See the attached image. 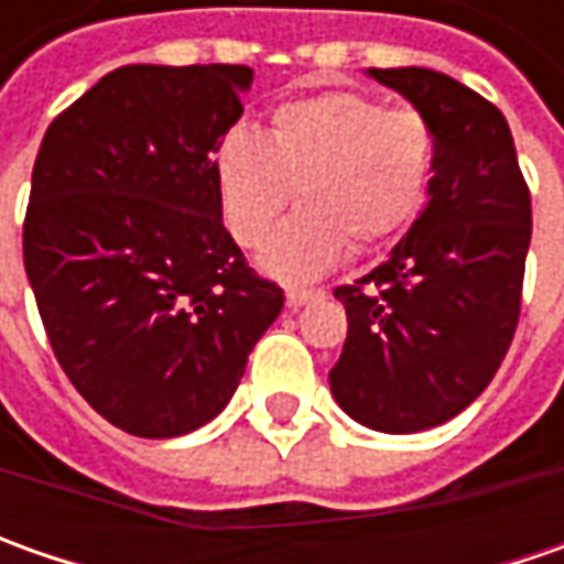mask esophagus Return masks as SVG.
<instances>
[{"instance_id":"obj_1","label":"esophagus","mask_w":564,"mask_h":564,"mask_svg":"<svg viewBox=\"0 0 564 564\" xmlns=\"http://www.w3.org/2000/svg\"><path fill=\"white\" fill-rule=\"evenodd\" d=\"M323 292H307V289H289L285 292V301H289V307L297 311V307H304V304H311L314 297H319Z\"/></svg>"}]
</instances>
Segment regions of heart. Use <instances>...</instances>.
Here are the masks:
<instances>
[{"label": "heart", "mask_w": 564, "mask_h": 564, "mask_svg": "<svg viewBox=\"0 0 564 564\" xmlns=\"http://www.w3.org/2000/svg\"><path fill=\"white\" fill-rule=\"evenodd\" d=\"M436 163L430 119L411 106H382L358 90H326L282 102L270 134L245 124L213 150V182L231 238L260 248L292 204L301 209L272 235L260 270L311 282L348 250L399 235L421 213Z\"/></svg>", "instance_id": "heart-1"}]
</instances>
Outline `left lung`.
Masks as SVG:
<instances>
[{"label":"left lung","instance_id":"1","mask_svg":"<svg viewBox=\"0 0 564 564\" xmlns=\"http://www.w3.org/2000/svg\"><path fill=\"white\" fill-rule=\"evenodd\" d=\"M423 112L436 134L426 206L377 270L336 289L348 314L329 370L338 408L379 433L452 421L496 377L509 351L531 194L506 116L433 68H367Z\"/></svg>","mask_w":564,"mask_h":564}]
</instances>
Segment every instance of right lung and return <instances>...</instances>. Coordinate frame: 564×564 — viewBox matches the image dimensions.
<instances>
[{
  "label": "right lung",
  "instance_id": "obj_1",
  "mask_svg": "<svg viewBox=\"0 0 564 564\" xmlns=\"http://www.w3.org/2000/svg\"><path fill=\"white\" fill-rule=\"evenodd\" d=\"M248 65H121L40 143L24 270L65 377L119 430L209 423L285 294L223 226L213 150L241 119Z\"/></svg>",
  "mask_w": 564,
  "mask_h": 564
}]
</instances>
